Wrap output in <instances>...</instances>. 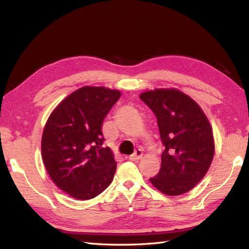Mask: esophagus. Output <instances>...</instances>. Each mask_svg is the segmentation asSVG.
Returning a JSON list of instances; mask_svg holds the SVG:
<instances>
[{"instance_id": "obj_1", "label": "esophagus", "mask_w": 249, "mask_h": 249, "mask_svg": "<svg viewBox=\"0 0 249 249\" xmlns=\"http://www.w3.org/2000/svg\"><path fill=\"white\" fill-rule=\"evenodd\" d=\"M142 155H143V153H142L141 150H136L134 154L129 156V160H139L142 157Z\"/></svg>"}]
</instances>
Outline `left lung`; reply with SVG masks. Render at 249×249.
I'll return each instance as SVG.
<instances>
[{"label": "left lung", "instance_id": "obj_1", "mask_svg": "<svg viewBox=\"0 0 249 249\" xmlns=\"http://www.w3.org/2000/svg\"><path fill=\"white\" fill-rule=\"evenodd\" d=\"M156 115L165 150L161 167L151 183L168 196L189 192L208 172L214 156L211 124L194 99L176 89H157L140 95Z\"/></svg>", "mask_w": 249, "mask_h": 249}]
</instances>
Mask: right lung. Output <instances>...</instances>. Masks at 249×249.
Masks as SVG:
<instances>
[{"label":"right lung","mask_w":249,"mask_h":249,"mask_svg":"<svg viewBox=\"0 0 249 249\" xmlns=\"http://www.w3.org/2000/svg\"><path fill=\"white\" fill-rule=\"evenodd\" d=\"M118 89L83 87L60 103L47 121L41 155L52 181L79 200L96 197L112 182L116 161L104 147L103 122L118 102Z\"/></svg>","instance_id":"right-lung-1"}]
</instances>
